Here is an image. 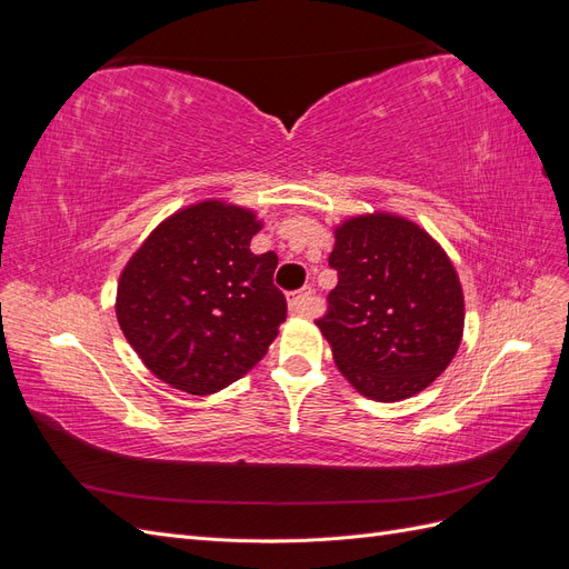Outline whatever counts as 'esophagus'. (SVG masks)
Returning <instances> with one entry per match:
<instances>
[{
  "mask_svg": "<svg viewBox=\"0 0 569 569\" xmlns=\"http://www.w3.org/2000/svg\"><path fill=\"white\" fill-rule=\"evenodd\" d=\"M289 311L291 313H299V316L311 311V289L295 291V295L289 297Z\"/></svg>",
  "mask_w": 569,
  "mask_h": 569,
  "instance_id": "obj_1",
  "label": "esophagus"
}]
</instances>
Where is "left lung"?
<instances>
[{
  "label": "left lung",
  "mask_w": 569,
  "mask_h": 569,
  "mask_svg": "<svg viewBox=\"0 0 569 569\" xmlns=\"http://www.w3.org/2000/svg\"><path fill=\"white\" fill-rule=\"evenodd\" d=\"M337 287L316 320L339 372L368 399L422 391L451 363L462 337V289L451 258L416 222L375 213L335 232Z\"/></svg>",
  "instance_id": "obj_1"
}]
</instances>
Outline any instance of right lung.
<instances>
[{"instance_id": "add662e5", "label": "right lung", "mask_w": 569, "mask_h": 569, "mask_svg": "<svg viewBox=\"0 0 569 569\" xmlns=\"http://www.w3.org/2000/svg\"><path fill=\"white\" fill-rule=\"evenodd\" d=\"M261 222L203 201L170 216L130 258L116 316L144 366L187 393L232 385L261 360L287 318L278 253H253Z\"/></svg>"}]
</instances>
